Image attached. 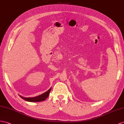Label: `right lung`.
Instances as JSON below:
<instances>
[{"instance_id":"1","label":"right lung","mask_w":124,"mask_h":124,"mask_svg":"<svg viewBox=\"0 0 124 124\" xmlns=\"http://www.w3.org/2000/svg\"><path fill=\"white\" fill-rule=\"evenodd\" d=\"M51 90V87L50 89L46 92L45 93L42 94L39 96H36V97H24L19 95V96L23 98V99L25 101H30V102H39V101H45L47 97L49 96L50 94Z\"/></svg>"}]
</instances>
